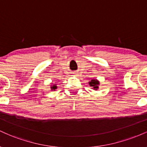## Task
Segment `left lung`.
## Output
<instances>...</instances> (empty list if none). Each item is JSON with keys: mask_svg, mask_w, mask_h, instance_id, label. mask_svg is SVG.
<instances>
[{"mask_svg": "<svg viewBox=\"0 0 147 147\" xmlns=\"http://www.w3.org/2000/svg\"><path fill=\"white\" fill-rule=\"evenodd\" d=\"M89 84H90V86H92L94 90H97L99 88V82L96 79H92L91 80L90 82H89Z\"/></svg>", "mask_w": 147, "mask_h": 147, "instance_id": "8db88e82", "label": "left lung"}]
</instances>
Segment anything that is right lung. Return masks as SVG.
<instances>
[{
  "mask_svg": "<svg viewBox=\"0 0 147 147\" xmlns=\"http://www.w3.org/2000/svg\"><path fill=\"white\" fill-rule=\"evenodd\" d=\"M57 86H56V85H53L51 86V89L52 90H55V89L57 88Z\"/></svg>",
  "mask_w": 147,
  "mask_h": 147,
  "instance_id": "1",
  "label": "right lung"
}]
</instances>
